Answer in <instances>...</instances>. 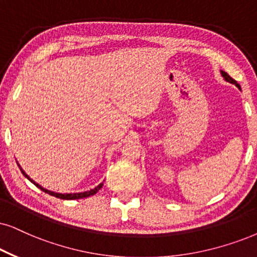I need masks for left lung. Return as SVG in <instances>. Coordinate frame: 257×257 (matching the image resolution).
<instances>
[{
  "mask_svg": "<svg viewBox=\"0 0 257 257\" xmlns=\"http://www.w3.org/2000/svg\"><path fill=\"white\" fill-rule=\"evenodd\" d=\"M220 73H222V76L224 77V79H225L226 82H229V83H232V84H235V85H236L237 87H238V89H241V86H239V84L237 83L235 79H232V78L230 77L228 73H226V72H224V71H220Z\"/></svg>",
  "mask_w": 257,
  "mask_h": 257,
  "instance_id": "left-lung-1",
  "label": "left lung"
}]
</instances>
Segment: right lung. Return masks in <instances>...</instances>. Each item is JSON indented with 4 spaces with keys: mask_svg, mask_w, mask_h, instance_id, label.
<instances>
[{
    "mask_svg": "<svg viewBox=\"0 0 257 257\" xmlns=\"http://www.w3.org/2000/svg\"><path fill=\"white\" fill-rule=\"evenodd\" d=\"M18 166L20 167V165L18 164ZM20 170H21V172H22V174H24L25 177L27 178V179H28L29 181H32V183H33V184L35 185V186L40 188L41 191H44L45 193H48V194H51V196H53V197H56V198H60V199H67V200H71V199H80V198H86V197L93 196V194H96L97 192H98V191H99L100 188H102V186H103V183H102V184H99L98 186H97V187L92 188V190H90V191H86V192H80V193H56V192H52V191H48V190H46V188L41 187L40 185L35 183L34 180H32L31 178H29L28 175L26 174V172H25L24 170H22L21 167H20Z\"/></svg>",
    "mask_w": 257,
    "mask_h": 257,
    "instance_id": "add662e5",
    "label": "right lung"
}]
</instances>
